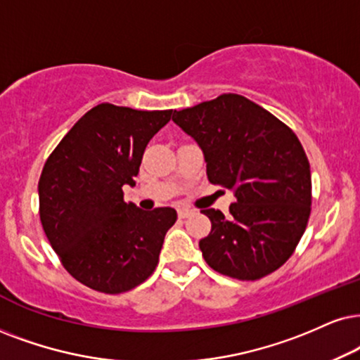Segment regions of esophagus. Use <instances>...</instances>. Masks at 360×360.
I'll return each instance as SVG.
<instances>
[{"label": "esophagus", "instance_id": "esophagus-1", "mask_svg": "<svg viewBox=\"0 0 360 360\" xmlns=\"http://www.w3.org/2000/svg\"><path fill=\"white\" fill-rule=\"evenodd\" d=\"M191 214H193V211H191V209H186V207L179 209V211H177V216H179L181 219H186V217H189Z\"/></svg>", "mask_w": 360, "mask_h": 360}]
</instances>
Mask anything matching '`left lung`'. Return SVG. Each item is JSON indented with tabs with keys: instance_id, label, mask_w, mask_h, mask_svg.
I'll return each instance as SVG.
<instances>
[{
	"instance_id": "left-lung-1",
	"label": "left lung",
	"mask_w": 360,
	"mask_h": 360,
	"mask_svg": "<svg viewBox=\"0 0 360 360\" xmlns=\"http://www.w3.org/2000/svg\"><path fill=\"white\" fill-rule=\"evenodd\" d=\"M172 121L202 149L209 183L236 195L227 216L201 211L211 219V233L199 240L204 261L239 281L279 269L297 248L312 204L311 166L294 131L233 93L174 111Z\"/></svg>"
}]
</instances>
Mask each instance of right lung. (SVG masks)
I'll list each match as a JSON object with an SVG mask.
<instances>
[{
	"mask_svg": "<svg viewBox=\"0 0 360 360\" xmlns=\"http://www.w3.org/2000/svg\"><path fill=\"white\" fill-rule=\"evenodd\" d=\"M172 109L138 111L103 103L71 127L44 162L38 183L44 234L65 269L88 288L121 294L156 269L172 207L124 202L144 149Z\"/></svg>",
	"mask_w": 360,
	"mask_h": 360,
	"instance_id": "right-lung-1",
	"label": "right lung"
}]
</instances>
